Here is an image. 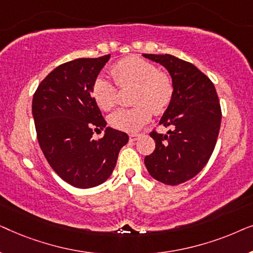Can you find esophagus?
<instances>
[{"mask_svg": "<svg viewBox=\"0 0 253 253\" xmlns=\"http://www.w3.org/2000/svg\"><path fill=\"white\" fill-rule=\"evenodd\" d=\"M129 138H130V141H136L138 138H139V134H138V133H131Z\"/></svg>", "mask_w": 253, "mask_h": 253, "instance_id": "1", "label": "esophagus"}]
</instances>
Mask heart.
<instances>
[{
	"mask_svg": "<svg viewBox=\"0 0 253 253\" xmlns=\"http://www.w3.org/2000/svg\"><path fill=\"white\" fill-rule=\"evenodd\" d=\"M112 75L121 88L133 87L132 108L119 109L109 116L110 126L117 130H139L151 120L152 114L165 113L174 98L172 78L144 58H123L113 65ZM116 84L105 77H98L93 83L92 96L102 110L113 109L119 102Z\"/></svg>",
	"mask_w": 253,
	"mask_h": 253,
	"instance_id": "b5f03b06",
	"label": "heart"
}]
</instances>
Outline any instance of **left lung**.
Masks as SVG:
<instances>
[{
  "label": "left lung",
  "mask_w": 253,
  "mask_h": 253,
  "mask_svg": "<svg viewBox=\"0 0 253 253\" xmlns=\"http://www.w3.org/2000/svg\"><path fill=\"white\" fill-rule=\"evenodd\" d=\"M143 56L164 65L175 86L160 120L168 132L150 133L155 150L145 157V166L157 181L178 185L195 177L213 153L222 117L219 98L211 79L192 63L169 54Z\"/></svg>",
  "instance_id": "8db88e82"
}]
</instances>
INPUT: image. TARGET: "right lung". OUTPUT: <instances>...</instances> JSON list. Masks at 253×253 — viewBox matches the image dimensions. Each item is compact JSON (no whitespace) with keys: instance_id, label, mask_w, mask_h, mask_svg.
<instances>
[{"instance_id":"obj_1","label":"right lung","mask_w":253,"mask_h":253,"mask_svg":"<svg viewBox=\"0 0 253 253\" xmlns=\"http://www.w3.org/2000/svg\"><path fill=\"white\" fill-rule=\"evenodd\" d=\"M109 58L110 54L58 65L33 95L41 151L54 171L75 188L88 189L107 181L129 140L126 132L109 126L102 138H91L93 130L107 126L92 96V85Z\"/></svg>"}]
</instances>
